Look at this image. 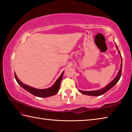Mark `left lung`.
Segmentation results:
<instances>
[{
    "mask_svg": "<svg viewBox=\"0 0 132 132\" xmlns=\"http://www.w3.org/2000/svg\"><path fill=\"white\" fill-rule=\"evenodd\" d=\"M116 48L118 50V53H119L120 56H121V64H120V68L119 69V71H118V74L117 75V76L115 77V79H113L112 81L110 83H109L107 86H106L104 88H102V89H100V90H94V91H82V90H79V91H80V93L82 94H85V95H90V96H100V95H101L102 94H104V93H105L107 91H109L110 90L111 88H112L113 87V86H115V85L119 81L120 76H121V73H122V56L121 54H120V51L118 50V46L116 45Z\"/></svg>",
    "mask_w": 132,
    "mask_h": 132,
    "instance_id": "obj_1",
    "label": "left lung"
}]
</instances>
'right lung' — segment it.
Wrapping results in <instances>:
<instances>
[{
  "label": "right lung",
  "instance_id": "obj_1",
  "mask_svg": "<svg viewBox=\"0 0 132 132\" xmlns=\"http://www.w3.org/2000/svg\"><path fill=\"white\" fill-rule=\"evenodd\" d=\"M64 73V71L62 72L61 75L56 80V81L55 82V83L53 84L52 86H51V87L45 88V89H38L32 87H30L29 86H27L25 84H24L23 82H22L20 80L17 76L15 73H14L15 76V79L16 80L17 83L21 87H23L24 90L27 91L31 94H32V95H34L36 97H49L51 96L54 95L58 93V91L59 90L60 86H61V82L62 81V77H63Z\"/></svg>",
  "mask_w": 132,
  "mask_h": 132
}]
</instances>
